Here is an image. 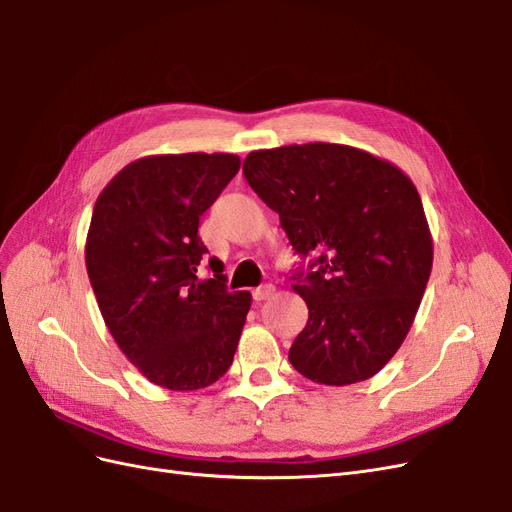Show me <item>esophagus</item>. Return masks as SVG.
<instances>
[{"instance_id": "1", "label": "esophagus", "mask_w": 512, "mask_h": 512, "mask_svg": "<svg viewBox=\"0 0 512 512\" xmlns=\"http://www.w3.org/2000/svg\"><path fill=\"white\" fill-rule=\"evenodd\" d=\"M272 295H274V285H261V287H257L253 291V300L255 302H263V300L272 298Z\"/></svg>"}]
</instances>
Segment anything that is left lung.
<instances>
[{
  "label": "left lung",
  "mask_w": 512,
  "mask_h": 512,
  "mask_svg": "<svg viewBox=\"0 0 512 512\" xmlns=\"http://www.w3.org/2000/svg\"><path fill=\"white\" fill-rule=\"evenodd\" d=\"M242 172L295 253L315 257L291 276L308 306L291 366L319 385L366 381L398 353L430 280L417 187L393 163L329 142L253 151Z\"/></svg>",
  "instance_id": "1"
}]
</instances>
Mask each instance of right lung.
<instances>
[{
	"label": "right lung",
	"instance_id": "right-lung-1",
	"mask_svg": "<svg viewBox=\"0 0 512 512\" xmlns=\"http://www.w3.org/2000/svg\"><path fill=\"white\" fill-rule=\"evenodd\" d=\"M238 170L229 153L142 157L95 202L85 259L97 306L125 357L163 389H204L234 361L251 293L225 287L217 257L200 278L197 225Z\"/></svg>",
	"mask_w": 512,
	"mask_h": 512
}]
</instances>
